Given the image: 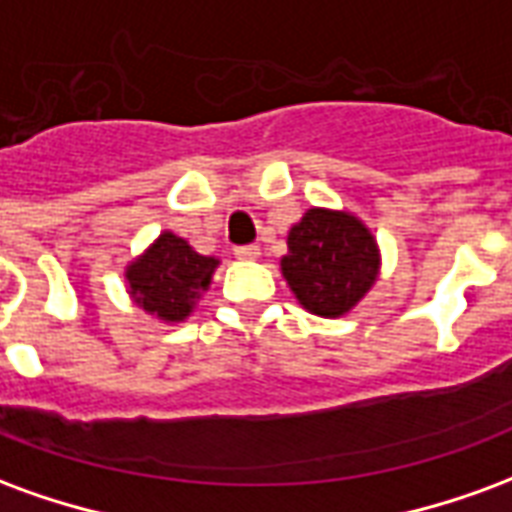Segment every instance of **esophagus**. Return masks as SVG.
Here are the masks:
<instances>
[{
    "instance_id": "obj_1",
    "label": "esophagus",
    "mask_w": 512,
    "mask_h": 512,
    "mask_svg": "<svg viewBox=\"0 0 512 512\" xmlns=\"http://www.w3.org/2000/svg\"><path fill=\"white\" fill-rule=\"evenodd\" d=\"M233 255L238 257V260H255L257 255H260V249H257L255 244H246V246H235Z\"/></svg>"
}]
</instances>
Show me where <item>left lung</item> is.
Segmentation results:
<instances>
[{
  "label": "left lung",
  "mask_w": 512,
  "mask_h": 512,
  "mask_svg": "<svg viewBox=\"0 0 512 512\" xmlns=\"http://www.w3.org/2000/svg\"><path fill=\"white\" fill-rule=\"evenodd\" d=\"M282 274L307 310L337 318L376 282L378 246L354 216L312 208L290 230Z\"/></svg>",
  "instance_id": "1"
}]
</instances>
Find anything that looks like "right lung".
<instances>
[{
  "mask_svg": "<svg viewBox=\"0 0 512 512\" xmlns=\"http://www.w3.org/2000/svg\"><path fill=\"white\" fill-rule=\"evenodd\" d=\"M219 260L197 255L183 238L164 233L128 268V285L139 307L158 315L161 321H183L194 299L208 288Z\"/></svg>",
  "mask_w": 512,
  "mask_h": 512,
  "instance_id": "add662e5",
  "label": "right lung"
}]
</instances>
